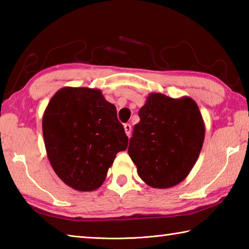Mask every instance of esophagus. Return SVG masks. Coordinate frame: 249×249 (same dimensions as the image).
I'll list each match as a JSON object with an SVG mask.
<instances>
[{"instance_id": "34e87169", "label": "esophagus", "mask_w": 249, "mask_h": 249, "mask_svg": "<svg viewBox=\"0 0 249 249\" xmlns=\"http://www.w3.org/2000/svg\"><path fill=\"white\" fill-rule=\"evenodd\" d=\"M124 129H125L126 135H127V136H129L130 132H132V126H130L129 124H125L124 125Z\"/></svg>"}]
</instances>
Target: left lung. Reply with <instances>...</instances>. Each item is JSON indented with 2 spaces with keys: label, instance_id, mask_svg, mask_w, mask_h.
<instances>
[{
  "label": "left lung",
  "instance_id": "8db88e82",
  "mask_svg": "<svg viewBox=\"0 0 249 249\" xmlns=\"http://www.w3.org/2000/svg\"><path fill=\"white\" fill-rule=\"evenodd\" d=\"M129 140L128 155L149 187L168 189L187 178L199 158L205 125L189 96L172 99L150 93Z\"/></svg>",
  "mask_w": 249,
  "mask_h": 249
}]
</instances>
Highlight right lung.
I'll use <instances>...</instances> for the list:
<instances>
[{
  "instance_id": "add662e5",
  "label": "right lung",
  "mask_w": 249,
  "mask_h": 249,
  "mask_svg": "<svg viewBox=\"0 0 249 249\" xmlns=\"http://www.w3.org/2000/svg\"><path fill=\"white\" fill-rule=\"evenodd\" d=\"M43 135L53 171L77 191L100 188L116 154L128 145L116 107L90 88L58 90L44 112Z\"/></svg>"
}]
</instances>
